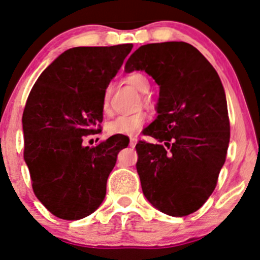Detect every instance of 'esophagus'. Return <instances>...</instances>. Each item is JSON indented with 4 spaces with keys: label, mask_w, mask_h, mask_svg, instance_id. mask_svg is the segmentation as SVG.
Segmentation results:
<instances>
[{
    "label": "esophagus",
    "mask_w": 260,
    "mask_h": 260,
    "mask_svg": "<svg viewBox=\"0 0 260 260\" xmlns=\"http://www.w3.org/2000/svg\"><path fill=\"white\" fill-rule=\"evenodd\" d=\"M137 142H138V139H137L136 137H131V138H129V146H132V148H134V146H136Z\"/></svg>",
    "instance_id": "esophagus-1"
}]
</instances>
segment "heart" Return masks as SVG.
<instances>
[{
    "label": "heart",
    "instance_id": "b5f03b06",
    "mask_svg": "<svg viewBox=\"0 0 260 260\" xmlns=\"http://www.w3.org/2000/svg\"><path fill=\"white\" fill-rule=\"evenodd\" d=\"M126 81L131 86L134 87L138 92L146 94L150 89V83L148 77L142 73L138 71H134V73L128 74L126 76ZM146 100V99H145ZM102 109L104 114H109L110 112V88H106L104 94H103L102 100ZM146 121V115L145 112L138 111L133 115H121L109 122L108 126V132L111 134H123V136H133L136 134L140 128L143 127V124Z\"/></svg>",
    "mask_w": 260,
    "mask_h": 260
}]
</instances>
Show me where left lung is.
<instances>
[{"label": "left lung", "instance_id": "1", "mask_svg": "<svg viewBox=\"0 0 260 260\" xmlns=\"http://www.w3.org/2000/svg\"><path fill=\"white\" fill-rule=\"evenodd\" d=\"M124 70L145 71L160 86L157 118L144 129L160 144L136 146L144 195L172 217L191 214L214 191L229 146L230 122L219 76L186 42L139 47Z\"/></svg>", "mask_w": 260, "mask_h": 260}]
</instances>
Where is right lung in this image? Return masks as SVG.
<instances>
[{
  "instance_id": "right-lung-1",
  "label": "right lung",
  "mask_w": 260,
  "mask_h": 260,
  "mask_svg": "<svg viewBox=\"0 0 260 260\" xmlns=\"http://www.w3.org/2000/svg\"><path fill=\"white\" fill-rule=\"evenodd\" d=\"M133 45L75 47L40 75L23 112L24 160L36 198L55 217L82 219L105 198L106 180L124 136L96 146L84 137L100 131L102 100Z\"/></svg>"
}]
</instances>
